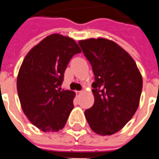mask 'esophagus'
I'll return each mask as SVG.
<instances>
[{"instance_id":"1","label":"esophagus","mask_w":159,"mask_h":159,"mask_svg":"<svg viewBox=\"0 0 159 159\" xmlns=\"http://www.w3.org/2000/svg\"><path fill=\"white\" fill-rule=\"evenodd\" d=\"M83 93V90H81V91H77V93H78V94H81V93Z\"/></svg>"}]
</instances>
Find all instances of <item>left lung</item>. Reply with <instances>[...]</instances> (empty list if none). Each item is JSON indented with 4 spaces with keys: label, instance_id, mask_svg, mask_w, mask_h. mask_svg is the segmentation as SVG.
Wrapping results in <instances>:
<instances>
[{
    "label": "left lung",
    "instance_id": "obj_1",
    "mask_svg": "<svg viewBox=\"0 0 159 159\" xmlns=\"http://www.w3.org/2000/svg\"><path fill=\"white\" fill-rule=\"evenodd\" d=\"M92 66L94 79L93 107L85 111L91 129L111 135L122 129L140 104L142 76L133 58L118 44L106 38L78 42Z\"/></svg>",
    "mask_w": 159,
    "mask_h": 159
}]
</instances>
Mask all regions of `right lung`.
<instances>
[{
  "label": "right lung",
  "mask_w": 159,
  "mask_h": 159,
  "mask_svg": "<svg viewBox=\"0 0 159 159\" xmlns=\"http://www.w3.org/2000/svg\"><path fill=\"white\" fill-rule=\"evenodd\" d=\"M81 52L72 38L52 34L23 60L17 77L19 101L30 122L43 132L62 129L74 108L75 92L59 86L70 59Z\"/></svg>",
  "instance_id": "add662e5"
}]
</instances>
